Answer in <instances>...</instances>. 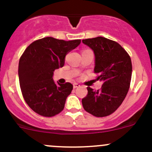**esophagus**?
Listing matches in <instances>:
<instances>
[{"mask_svg": "<svg viewBox=\"0 0 152 152\" xmlns=\"http://www.w3.org/2000/svg\"><path fill=\"white\" fill-rule=\"evenodd\" d=\"M80 87V85H79V84H77V83L73 84V88L74 89L77 88V87Z\"/></svg>", "mask_w": 152, "mask_h": 152, "instance_id": "34e87169", "label": "esophagus"}]
</instances>
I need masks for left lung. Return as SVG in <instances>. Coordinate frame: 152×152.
<instances>
[{
	"instance_id": "1",
	"label": "left lung",
	"mask_w": 152,
	"mask_h": 152,
	"mask_svg": "<svg viewBox=\"0 0 152 152\" xmlns=\"http://www.w3.org/2000/svg\"><path fill=\"white\" fill-rule=\"evenodd\" d=\"M82 42L94 51V73L98 74L96 79L103 82L97 91L87 87L82 105L93 116L106 117L114 113L126 96L132 71L131 58L120 44L107 38L98 37Z\"/></svg>"
}]
</instances>
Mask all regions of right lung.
I'll return each instance as SVG.
<instances>
[{"instance_id":"add662e5","label":"right lung","mask_w":152,"mask_h":152,"mask_svg":"<svg viewBox=\"0 0 152 152\" xmlns=\"http://www.w3.org/2000/svg\"><path fill=\"white\" fill-rule=\"evenodd\" d=\"M80 42L81 39L44 37L31 43L20 58L18 75L23 97L39 115L53 117L63 110L73 85H57L52 76L56 69L64 66L65 56Z\"/></svg>"}]
</instances>
